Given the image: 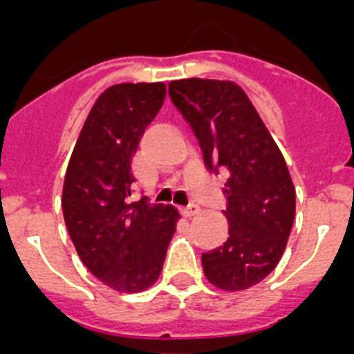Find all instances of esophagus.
Instances as JSON below:
<instances>
[{
  "label": "esophagus",
  "mask_w": 354,
  "mask_h": 354,
  "mask_svg": "<svg viewBox=\"0 0 354 354\" xmlns=\"http://www.w3.org/2000/svg\"><path fill=\"white\" fill-rule=\"evenodd\" d=\"M200 209L196 207V205H186V207H180V214L184 216V218H192V216H195L196 212H198Z\"/></svg>",
  "instance_id": "34e87169"
}]
</instances>
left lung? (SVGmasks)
I'll use <instances>...</instances> for the list:
<instances>
[{
  "mask_svg": "<svg viewBox=\"0 0 354 354\" xmlns=\"http://www.w3.org/2000/svg\"><path fill=\"white\" fill-rule=\"evenodd\" d=\"M195 131L209 170L225 168L228 237L202 253L209 282L236 292L264 280L282 259L296 212V189L282 152L239 84L187 77L168 84Z\"/></svg>",
  "mask_w": 354,
  "mask_h": 354,
  "instance_id": "1",
  "label": "left lung"
}]
</instances>
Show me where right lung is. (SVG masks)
I'll return each instance as SVG.
<instances>
[{"instance_id":"1","label":"right lung","mask_w":354,"mask_h":354,"mask_svg":"<svg viewBox=\"0 0 354 354\" xmlns=\"http://www.w3.org/2000/svg\"><path fill=\"white\" fill-rule=\"evenodd\" d=\"M167 84L120 83L97 97L72 150L62 207L81 262L109 289L142 292L158 282L180 220L171 205L129 202L131 158Z\"/></svg>"}]
</instances>
